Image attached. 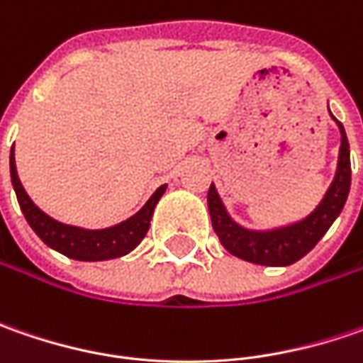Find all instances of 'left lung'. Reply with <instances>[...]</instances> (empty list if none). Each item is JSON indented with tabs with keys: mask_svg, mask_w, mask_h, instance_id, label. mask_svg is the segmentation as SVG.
<instances>
[{
	"mask_svg": "<svg viewBox=\"0 0 363 363\" xmlns=\"http://www.w3.org/2000/svg\"><path fill=\"white\" fill-rule=\"evenodd\" d=\"M342 133V147H340V161L337 172L329 186L328 194L315 208L313 212L301 222L289 224L274 230H248L236 224L224 203L218 196L214 184L208 189V210L212 218V226L218 234L222 246L234 257L264 264V267H289L303 258L315 244L323 238L329 226L335 222V218L342 214L343 203L350 194L352 184V163H350V143L345 137V129L340 121L333 117Z\"/></svg>",
	"mask_w": 363,
	"mask_h": 363,
	"instance_id": "left-lung-1",
	"label": "left lung"
}]
</instances>
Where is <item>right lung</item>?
<instances>
[{
  "instance_id": "add662e5",
  "label": "right lung",
  "mask_w": 363,
  "mask_h": 363,
  "mask_svg": "<svg viewBox=\"0 0 363 363\" xmlns=\"http://www.w3.org/2000/svg\"><path fill=\"white\" fill-rule=\"evenodd\" d=\"M9 174H11V184L16 189L21 212L28 220V224L32 226V230L42 238V242L48 244L54 250H58L64 257L74 258V260H86V262L111 260V258H119L127 252H131L133 248L145 238L153 210H155L160 198L167 188V186H161V188L155 189V194L147 200L145 206L135 216L121 222L117 226H111L105 230H84V228L68 226V224H62V222L50 218L30 200V196L26 194L20 177H18V172H16L13 147L9 153Z\"/></svg>"
}]
</instances>
